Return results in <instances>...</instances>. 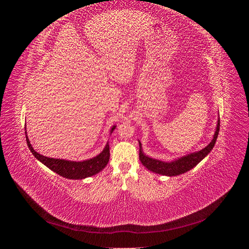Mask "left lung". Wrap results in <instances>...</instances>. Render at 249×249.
<instances>
[{
    "instance_id": "left-lung-1",
    "label": "left lung",
    "mask_w": 249,
    "mask_h": 249,
    "mask_svg": "<svg viewBox=\"0 0 249 249\" xmlns=\"http://www.w3.org/2000/svg\"><path fill=\"white\" fill-rule=\"evenodd\" d=\"M219 126H220V120L218 119V124H217V127H216V132L214 134V138L212 141L210 142V144L207 145L205 148H202L197 153L185 156L183 158H180V159L170 162V163L155 160V159H152V158L146 157L144 154L142 153L141 143L139 142V147H140L139 148V160L148 170L154 171L156 173H159V175L168 176V177L182 175V173H185L188 170L192 169L194 166H196V165L203 159V158H205L211 152V150L213 149V147L215 145V142L217 140L218 133H219Z\"/></svg>"
}]
</instances>
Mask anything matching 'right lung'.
Returning <instances> with one entry per match:
<instances>
[{
	"label": "right lung",
	"instance_id": "add662e5",
	"mask_svg": "<svg viewBox=\"0 0 249 249\" xmlns=\"http://www.w3.org/2000/svg\"><path fill=\"white\" fill-rule=\"evenodd\" d=\"M114 129L115 126H113L111 133L114 131ZM26 141L30 150H31V153L33 154V156H35L37 160H39L51 170L58 173L59 176L66 178H71V179H82V178L96 175V173H99L101 170H103L105 167H106V165L108 164L110 159V148H109L108 143L106 147L104 148V150L99 156L83 162H73V161H66V160H60V159H54V158L44 157L35 152L34 148L31 145V143L29 141L27 135H26Z\"/></svg>",
	"mask_w": 249,
	"mask_h": 249
}]
</instances>
